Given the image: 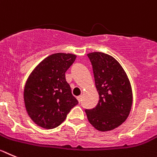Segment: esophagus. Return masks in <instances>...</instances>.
Instances as JSON below:
<instances>
[{
    "instance_id": "1",
    "label": "esophagus",
    "mask_w": 157,
    "mask_h": 157,
    "mask_svg": "<svg viewBox=\"0 0 157 157\" xmlns=\"http://www.w3.org/2000/svg\"><path fill=\"white\" fill-rule=\"evenodd\" d=\"M77 100H78V101H79V102H80V101H81V98H82V96H81V95H79V96H77Z\"/></svg>"
}]
</instances>
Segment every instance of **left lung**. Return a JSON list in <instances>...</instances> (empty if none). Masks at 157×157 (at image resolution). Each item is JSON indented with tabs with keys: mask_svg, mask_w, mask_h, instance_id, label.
<instances>
[{
	"mask_svg": "<svg viewBox=\"0 0 157 157\" xmlns=\"http://www.w3.org/2000/svg\"><path fill=\"white\" fill-rule=\"evenodd\" d=\"M99 101L85 109L90 124L100 131L115 129L126 121L132 105V90L126 73L113 56L102 52L87 54Z\"/></svg>",
	"mask_w": 157,
	"mask_h": 157,
	"instance_id": "8db88e82",
	"label": "left lung"
}]
</instances>
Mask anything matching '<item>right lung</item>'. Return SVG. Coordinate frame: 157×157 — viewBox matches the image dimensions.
Segmentation results:
<instances>
[{"label": "right lung", "instance_id": "1", "mask_svg": "<svg viewBox=\"0 0 157 157\" xmlns=\"http://www.w3.org/2000/svg\"><path fill=\"white\" fill-rule=\"evenodd\" d=\"M76 58L70 53L51 55L28 77L24 102L28 115L38 126L46 129L59 126L71 109L78 104L65 75Z\"/></svg>", "mask_w": 157, "mask_h": 157}]
</instances>
